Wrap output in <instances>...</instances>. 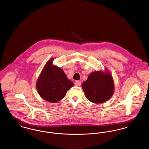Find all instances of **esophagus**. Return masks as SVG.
Here are the masks:
<instances>
[{"instance_id":"1","label":"esophagus","mask_w":149,"mask_h":149,"mask_svg":"<svg viewBox=\"0 0 149 149\" xmlns=\"http://www.w3.org/2000/svg\"><path fill=\"white\" fill-rule=\"evenodd\" d=\"M81 85V81H76L75 82V85L76 86H80Z\"/></svg>"}]
</instances>
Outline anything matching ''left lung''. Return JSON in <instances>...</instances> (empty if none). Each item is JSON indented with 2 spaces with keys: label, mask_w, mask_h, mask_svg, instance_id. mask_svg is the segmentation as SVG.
Segmentation results:
<instances>
[{
  "label": "left lung",
  "mask_w": 149,
  "mask_h": 149,
  "mask_svg": "<svg viewBox=\"0 0 149 149\" xmlns=\"http://www.w3.org/2000/svg\"><path fill=\"white\" fill-rule=\"evenodd\" d=\"M81 86L86 98L94 103L106 102L113 94V80L108 71L93 72Z\"/></svg>",
  "instance_id": "1"
}]
</instances>
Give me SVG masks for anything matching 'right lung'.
Wrapping results in <instances>:
<instances>
[{"label": "right lung", "instance_id": "right-lung-1", "mask_svg": "<svg viewBox=\"0 0 149 149\" xmlns=\"http://www.w3.org/2000/svg\"><path fill=\"white\" fill-rule=\"evenodd\" d=\"M52 61L51 58L44 66L36 88L42 98L51 103H56L64 98L74 84L61 68L52 65Z\"/></svg>", "mask_w": 149, "mask_h": 149}]
</instances>
